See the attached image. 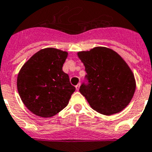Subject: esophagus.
Segmentation results:
<instances>
[{
	"label": "esophagus",
	"mask_w": 152,
	"mask_h": 152,
	"mask_svg": "<svg viewBox=\"0 0 152 152\" xmlns=\"http://www.w3.org/2000/svg\"><path fill=\"white\" fill-rule=\"evenodd\" d=\"M80 85H81V84L79 83V84H77V85H76V86H75V87H76V89H77V91H78L79 88H80Z\"/></svg>",
	"instance_id": "34e87169"
}]
</instances>
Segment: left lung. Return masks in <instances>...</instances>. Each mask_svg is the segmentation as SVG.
<instances>
[{
	"instance_id": "obj_1",
	"label": "left lung",
	"mask_w": 152,
	"mask_h": 152,
	"mask_svg": "<svg viewBox=\"0 0 152 152\" xmlns=\"http://www.w3.org/2000/svg\"><path fill=\"white\" fill-rule=\"evenodd\" d=\"M83 63L88 83L80 87L94 110L110 116L122 111L132 99L136 81L124 59L111 49L97 46L77 53Z\"/></svg>"
}]
</instances>
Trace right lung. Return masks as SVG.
I'll return each instance as SVG.
<instances>
[{
    "mask_svg": "<svg viewBox=\"0 0 152 152\" xmlns=\"http://www.w3.org/2000/svg\"><path fill=\"white\" fill-rule=\"evenodd\" d=\"M67 52L45 48L36 53L20 70L18 91L32 113L51 117L67 106L75 87L62 70Z\"/></svg>",
    "mask_w": 152,
    "mask_h": 152,
    "instance_id": "1",
    "label": "right lung"
}]
</instances>
